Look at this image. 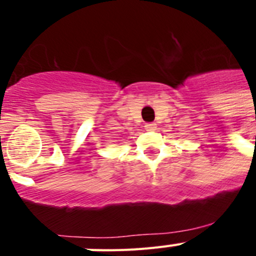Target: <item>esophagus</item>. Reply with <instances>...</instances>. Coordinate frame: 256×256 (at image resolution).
<instances>
[{
	"label": "esophagus",
	"mask_w": 256,
	"mask_h": 256,
	"mask_svg": "<svg viewBox=\"0 0 256 256\" xmlns=\"http://www.w3.org/2000/svg\"><path fill=\"white\" fill-rule=\"evenodd\" d=\"M144 128H146V130H156V124L155 123H146V126H144Z\"/></svg>",
	"instance_id": "esophagus-1"
}]
</instances>
